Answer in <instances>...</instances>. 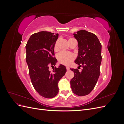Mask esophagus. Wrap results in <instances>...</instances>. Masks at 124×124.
Listing matches in <instances>:
<instances>
[{"label": "esophagus", "mask_w": 124, "mask_h": 124, "mask_svg": "<svg viewBox=\"0 0 124 124\" xmlns=\"http://www.w3.org/2000/svg\"><path fill=\"white\" fill-rule=\"evenodd\" d=\"M69 67H68V66H66V69H67V70H69Z\"/></svg>", "instance_id": "1"}]
</instances>
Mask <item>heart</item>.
I'll return each instance as SVG.
<instances>
[{
	"mask_svg": "<svg viewBox=\"0 0 124 124\" xmlns=\"http://www.w3.org/2000/svg\"><path fill=\"white\" fill-rule=\"evenodd\" d=\"M58 42L59 41L57 40L56 41V42L55 43L54 47V50L55 51H57L58 50ZM57 58L58 62L61 64L63 65H69L74 61V59H75V56L72 53L61 52L57 55Z\"/></svg>",
	"mask_w": 124,
	"mask_h": 124,
	"instance_id": "b5f03b06",
	"label": "heart"
}]
</instances>
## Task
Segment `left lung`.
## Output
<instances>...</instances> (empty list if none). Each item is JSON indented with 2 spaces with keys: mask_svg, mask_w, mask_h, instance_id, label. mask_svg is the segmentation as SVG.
Wrapping results in <instances>:
<instances>
[{
  "mask_svg": "<svg viewBox=\"0 0 124 124\" xmlns=\"http://www.w3.org/2000/svg\"><path fill=\"white\" fill-rule=\"evenodd\" d=\"M78 42V53L75 63L82 70L71 68L74 77L70 81L71 88L75 94L79 96L88 95L95 86L100 73L101 44L93 33L85 30L74 32Z\"/></svg>",
  "mask_w": 124,
  "mask_h": 124,
  "instance_id": "left-lung-1",
  "label": "left lung"
}]
</instances>
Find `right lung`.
<instances>
[{"label":"right lung","instance_id":"right-lung-1","mask_svg":"<svg viewBox=\"0 0 124 124\" xmlns=\"http://www.w3.org/2000/svg\"><path fill=\"white\" fill-rule=\"evenodd\" d=\"M58 37V33L40 31L32 35L26 45V61L32 84L37 93L46 98L57 95L58 83L66 72L62 65L55 67L52 73L48 70L57 62L54 47Z\"/></svg>","mask_w":124,"mask_h":124}]
</instances>
